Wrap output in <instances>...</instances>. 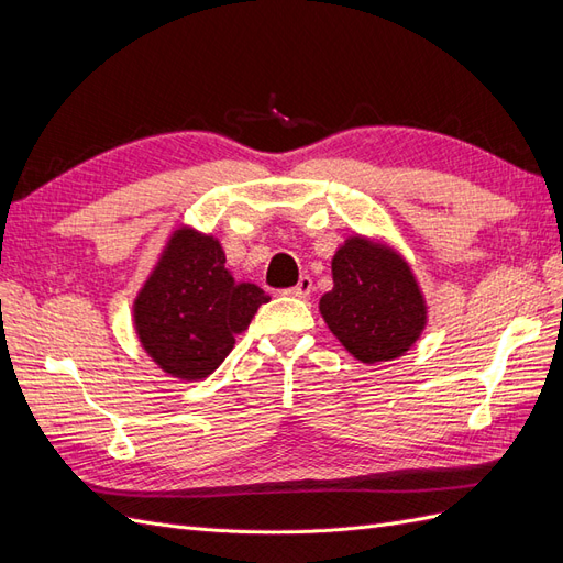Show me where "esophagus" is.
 Masks as SVG:
<instances>
[{"label":"esophagus","instance_id":"obj_1","mask_svg":"<svg viewBox=\"0 0 563 563\" xmlns=\"http://www.w3.org/2000/svg\"><path fill=\"white\" fill-rule=\"evenodd\" d=\"M286 294H288V296H294V298H308V296L312 294V279H310L308 275L300 277V282H298L296 286L286 288Z\"/></svg>","mask_w":563,"mask_h":563}]
</instances>
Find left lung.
<instances>
[{"mask_svg":"<svg viewBox=\"0 0 563 563\" xmlns=\"http://www.w3.org/2000/svg\"><path fill=\"white\" fill-rule=\"evenodd\" d=\"M333 288L319 312L345 350L364 364L391 362L420 338L424 300L399 255L352 236L333 255Z\"/></svg>","mask_w":563,"mask_h":563,"instance_id":"obj_1","label":"left lung"}]
</instances>
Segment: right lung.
Returning a JSON list of instances; mask_svg holds the SVG:
<instances>
[{
  "instance_id": "right-lung-1",
  "label": "right lung",
  "mask_w": 563,
  "mask_h": 563,
  "mask_svg": "<svg viewBox=\"0 0 563 563\" xmlns=\"http://www.w3.org/2000/svg\"><path fill=\"white\" fill-rule=\"evenodd\" d=\"M263 288L240 284L225 269L213 236L176 230L133 302L145 352L168 376L201 380L225 362L253 314L267 302Z\"/></svg>"
}]
</instances>
